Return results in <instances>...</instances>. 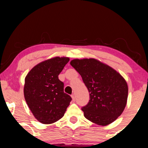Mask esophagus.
I'll return each mask as SVG.
<instances>
[{"label": "esophagus", "instance_id": "obj_1", "mask_svg": "<svg viewBox=\"0 0 148 148\" xmlns=\"http://www.w3.org/2000/svg\"><path fill=\"white\" fill-rule=\"evenodd\" d=\"M71 98H72V100H73V101H75V97L74 94L71 95Z\"/></svg>", "mask_w": 148, "mask_h": 148}]
</instances>
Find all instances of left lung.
Masks as SVG:
<instances>
[{"mask_svg": "<svg viewBox=\"0 0 148 148\" xmlns=\"http://www.w3.org/2000/svg\"><path fill=\"white\" fill-rule=\"evenodd\" d=\"M71 65L82 76L90 100L82 108L91 122L106 126L116 120L126 106L128 86L122 75L110 66L95 59H73Z\"/></svg>", "mask_w": 148, "mask_h": 148, "instance_id": "obj_1", "label": "left lung"}]
</instances>
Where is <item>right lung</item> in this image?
<instances>
[{"instance_id":"obj_1","label":"right lung","mask_w":148,"mask_h":148,"mask_svg":"<svg viewBox=\"0 0 148 148\" xmlns=\"http://www.w3.org/2000/svg\"><path fill=\"white\" fill-rule=\"evenodd\" d=\"M68 57H54L34 66L25 78L23 93L32 114L42 124H51L64 116L71 98L58 79Z\"/></svg>"}]
</instances>
